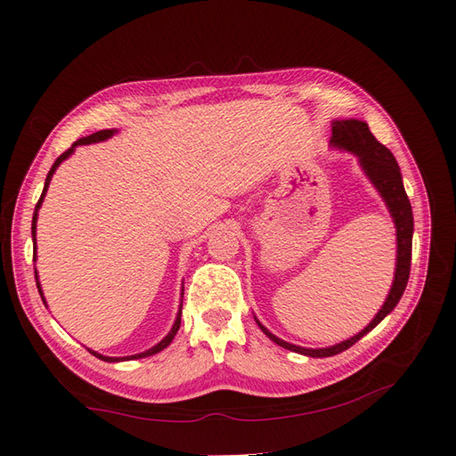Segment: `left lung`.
Returning a JSON list of instances; mask_svg holds the SVG:
<instances>
[{
	"instance_id": "8db88e82",
	"label": "left lung",
	"mask_w": 456,
	"mask_h": 456,
	"mask_svg": "<svg viewBox=\"0 0 456 456\" xmlns=\"http://www.w3.org/2000/svg\"><path fill=\"white\" fill-rule=\"evenodd\" d=\"M331 142L335 144V147H341V149L354 152L356 157L361 159V164H362L364 172L368 174V178L372 180V183L378 188V191L382 193L386 206L390 208V213H392L394 223H395V229H398V265H395V276H394L392 289H390L388 297H386V302H384L380 312L376 314V317L372 319L370 323H368V327L362 329L361 333L351 337V338H346V341L338 343L335 346L302 348V346L289 345V343L282 341V338L274 337L265 325H260L256 322L258 327L266 333V337L273 338L276 345L288 348V351L302 353V354H307V356H319V358L343 353V351H346L348 346H353L356 341H361V338L368 331H372V329L392 312L395 304L400 302L403 289H405V286H408L410 268H411L413 213H411L408 193H405V190H403L400 167H398V162H395L394 154L390 152V149H386L384 144L374 137L364 121H358V119L335 121L333 123Z\"/></svg>"
}]
</instances>
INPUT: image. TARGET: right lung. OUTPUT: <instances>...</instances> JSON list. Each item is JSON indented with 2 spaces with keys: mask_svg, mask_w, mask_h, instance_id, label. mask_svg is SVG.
Returning a JSON list of instances; mask_svg holds the SVG:
<instances>
[{
  "mask_svg": "<svg viewBox=\"0 0 456 456\" xmlns=\"http://www.w3.org/2000/svg\"><path fill=\"white\" fill-rule=\"evenodd\" d=\"M113 134V131L111 129H103V131H98V133H94V134H90V137H84V139H78L76 141L70 149L68 151H64L61 157H58L56 160H54V164H53V168L48 170V176H46V180H45V190H43V193H41V198H38V201H37V206H35V213H33V225H31V233H33V243H35V258H37V240H35V229H37V211H38V208H41V203H43V200H45V193H46V188H48V182H51V178H53V174H54V170L58 168V164H61L62 160H66L68 157H70V154L74 152V149L78 147V144H90V142H98V141H105V139H110ZM35 278H37V273H35ZM37 288H38V294L43 296V292H41V284L37 282ZM45 299V297H43ZM180 315H182V312H178V317H176V323H174V327H172V331L162 338V341L157 345V346H152V348H149V351H144V353H141V354H133L131 358H142V356H151V354H157V353H160L162 348H167L170 343H172V338H174V335L178 333V329H180ZM94 356H98V358H102V361H105V362H118V361H123V358H113V356H103V354H98V353H94V351H90ZM129 358V356H127Z\"/></svg>",
  "mask_w": 456,
  "mask_h": 456,
  "instance_id": "1",
  "label": "right lung"
}]
</instances>
